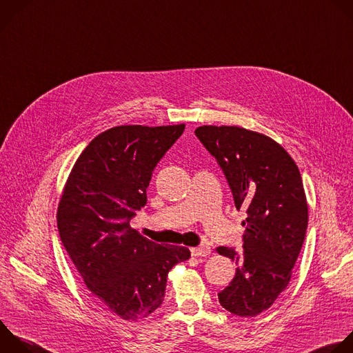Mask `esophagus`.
Instances as JSON below:
<instances>
[{
	"label": "esophagus",
	"mask_w": 353,
	"mask_h": 353,
	"mask_svg": "<svg viewBox=\"0 0 353 353\" xmlns=\"http://www.w3.org/2000/svg\"><path fill=\"white\" fill-rule=\"evenodd\" d=\"M210 247L206 244H201L199 247L191 248V255L192 256H208L210 254Z\"/></svg>",
	"instance_id": "esophagus-1"
}]
</instances>
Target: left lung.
I'll return each mask as SVG.
<instances>
[{"label": "left lung", "instance_id": "8db88e82", "mask_svg": "<svg viewBox=\"0 0 353 353\" xmlns=\"http://www.w3.org/2000/svg\"><path fill=\"white\" fill-rule=\"evenodd\" d=\"M195 136L221 168L234 203L247 209L243 251L219 247L237 265L217 294L232 314L256 316L290 283L307 228V202L298 166L272 139L237 126H201Z\"/></svg>", "mask_w": 353, "mask_h": 353}]
</instances>
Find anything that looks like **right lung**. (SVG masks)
I'll return each mask as SVG.
<instances>
[{"instance_id":"add662e5","label":"right lung","mask_w":353,"mask_h":353,"mask_svg":"<svg viewBox=\"0 0 353 353\" xmlns=\"http://www.w3.org/2000/svg\"><path fill=\"white\" fill-rule=\"evenodd\" d=\"M176 126H117L97 136L76 161L57 220L59 237L87 288L125 320L144 319L165 296L169 270L188 248L159 245L133 230L152 172L184 132Z\"/></svg>"}]
</instances>
